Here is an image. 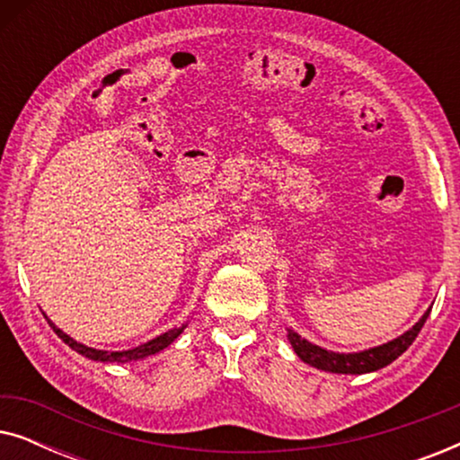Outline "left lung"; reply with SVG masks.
<instances>
[{"label": "left lung", "instance_id": "left-lung-1", "mask_svg": "<svg viewBox=\"0 0 460 460\" xmlns=\"http://www.w3.org/2000/svg\"><path fill=\"white\" fill-rule=\"evenodd\" d=\"M431 307H427V312L419 318V323H414L412 329L402 332L400 337L392 339V341L375 345V348L362 349V351H331L320 348V345L307 341L305 337H301L299 332L293 329H287V339L291 341L295 354L299 356V360H304L310 367L324 370V373H337V375H364V373H375V370L385 368L387 364H392L395 358H400L404 351L411 348L414 339L423 329L425 320L429 318Z\"/></svg>", "mask_w": 460, "mask_h": 460}]
</instances>
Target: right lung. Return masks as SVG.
<instances>
[{
    "label": "right lung",
    "mask_w": 460,
    "mask_h": 460,
    "mask_svg": "<svg viewBox=\"0 0 460 460\" xmlns=\"http://www.w3.org/2000/svg\"><path fill=\"white\" fill-rule=\"evenodd\" d=\"M48 318V316H46ZM48 324L52 326L56 335H58L62 341H65L68 348L77 351V354L90 358V360H96V362H117V364H125V362H134V360H144V358L153 356V354H159L161 349H165L167 345H172L175 339H178L184 329L188 326L181 324V326H175V329H169L165 332H161V335H156L155 339H150V341L137 345V348H131V349H121V351H109V349H96V348H90V345H84L79 341H75L73 337H68L65 331L58 329L52 320L48 318Z\"/></svg>",
    "instance_id": "right-lung-1"
}]
</instances>
